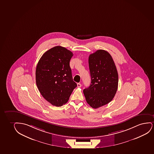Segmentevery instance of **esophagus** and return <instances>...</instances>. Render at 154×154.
<instances>
[{
    "instance_id": "esophagus-1",
    "label": "esophagus",
    "mask_w": 154,
    "mask_h": 154,
    "mask_svg": "<svg viewBox=\"0 0 154 154\" xmlns=\"http://www.w3.org/2000/svg\"><path fill=\"white\" fill-rule=\"evenodd\" d=\"M81 86H82V85H81V83H78V84H77V86H78V88H81Z\"/></svg>"
}]
</instances>
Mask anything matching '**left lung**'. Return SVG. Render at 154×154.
Instances as JSON below:
<instances>
[{"label":"left lung","instance_id":"8db88e82","mask_svg":"<svg viewBox=\"0 0 154 154\" xmlns=\"http://www.w3.org/2000/svg\"><path fill=\"white\" fill-rule=\"evenodd\" d=\"M88 64L91 84L83 90L86 100L96 109L112 100L118 86V74L111 55L99 49L90 55Z\"/></svg>","mask_w":154,"mask_h":154}]
</instances>
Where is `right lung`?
Listing matches in <instances>:
<instances>
[{
	"instance_id": "add662e5",
	"label": "right lung",
	"mask_w": 154,
	"mask_h": 154,
	"mask_svg": "<svg viewBox=\"0 0 154 154\" xmlns=\"http://www.w3.org/2000/svg\"><path fill=\"white\" fill-rule=\"evenodd\" d=\"M73 53L57 46L46 51L36 69V83L41 95L56 107L66 103L77 86L72 78L70 61Z\"/></svg>"
}]
</instances>
